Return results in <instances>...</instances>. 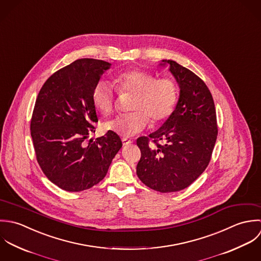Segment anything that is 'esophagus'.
Segmentation results:
<instances>
[{"label":"esophagus","mask_w":261,"mask_h":261,"mask_svg":"<svg viewBox=\"0 0 261 261\" xmlns=\"http://www.w3.org/2000/svg\"><path fill=\"white\" fill-rule=\"evenodd\" d=\"M122 143H123L124 146H126V145L131 144V140H129V139H127V138H122Z\"/></svg>","instance_id":"1"}]
</instances>
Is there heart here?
Segmentation results:
<instances>
[{
  "label": "heart",
  "instance_id": "1",
  "mask_svg": "<svg viewBox=\"0 0 261 261\" xmlns=\"http://www.w3.org/2000/svg\"><path fill=\"white\" fill-rule=\"evenodd\" d=\"M120 95L131 94L130 109L133 112L123 114L107 122L105 128L123 137H132L143 131L149 124L166 120L174 111L178 100V90L170 77H158L150 71L131 68L120 72L114 79ZM92 101L105 116L113 113L116 95L113 86L105 81L98 82L92 91Z\"/></svg>",
  "mask_w": 261,
  "mask_h": 261
}]
</instances>
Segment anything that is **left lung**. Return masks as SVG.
Segmentation results:
<instances>
[{"instance_id": "8db88e82", "label": "left lung", "mask_w": 261, "mask_h": 261, "mask_svg": "<svg viewBox=\"0 0 261 261\" xmlns=\"http://www.w3.org/2000/svg\"><path fill=\"white\" fill-rule=\"evenodd\" d=\"M180 88L175 110L148 136L137 138L141 157L136 167L139 179L160 193L181 191L206 169L218 135L212 94L192 70L173 60H162Z\"/></svg>"}]
</instances>
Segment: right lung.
Here are the masks:
<instances>
[{
    "instance_id": "add662e5",
    "label": "right lung",
    "mask_w": 261,
    "mask_h": 261,
    "mask_svg": "<svg viewBox=\"0 0 261 261\" xmlns=\"http://www.w3.org/2000/svg\"><path fill=\"white\" fill-rule=\"evenodd\" d=\"M110 65L77 59L50 75L37 96L30 123L35 155L47 178L64 191L99 184L122 147L119 135L110 130L85 143L98 122L92 91Z\"/></svg>"
}]
</instances>
